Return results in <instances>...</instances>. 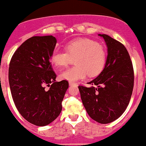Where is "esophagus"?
<instances>
[{"label":"esophagus","instance_id":"esophagus-1","mask_svg":"<svg viewBox=\"0 0 146 146\" xmlns=\"http://www.w3.org/2000/svg\"><path fill=\"white\" fill-rule=\"evenodd\" d=\"M69 84H70V86H76L77 85V84L74 83V82H69Z\"/></svg>","mask_w":146,"mask_h":146}]
</instances>
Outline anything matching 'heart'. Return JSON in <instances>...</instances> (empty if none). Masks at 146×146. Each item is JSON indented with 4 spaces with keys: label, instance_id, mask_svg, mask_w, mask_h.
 Wrapping results in <instances>:
<instances>
[{
    "label": "heart",
    "instance_id": "1",
    "mask_svg": "<svg viewBox=\"0 0 146 146\" xmlns=\"http://www.w3.org/2000/svg\"><path fill=\"white\" fill-rule=\"evenodd\" d=\"M64 51L55 50L50 60L56 67L68 65L74 60L76 66L64 70L60 74L63 80L76 82L83 79L87 74L90 76L99 74L106 62V52L102 45L88 38H78L69 41L64 46Z\"/></svg>",
    "mask_w": 146,
    "mask_h": 146
}]
</instances>
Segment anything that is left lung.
<instances>
[{
    "label": "left lung",
    "mask_w": 146,
    "mask_h": 146,
    "mask_svg": "<svg viewBox=\"0 0 146 146\" xmlns=\"http://www.w3.org/2000/svg\"><path fill=\"white\" fill-rule=\"evenodd\" d=\"M98 36L104 38L108 48L105 67L88 82L91 86H79V89L90 117L100 124H108L127 109L133 91L134 74L125 46L106 34Z\"/></svg>",
    "instance_id": "left-lung-1"
}]
</instances>
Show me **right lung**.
<instances>
[{
    "label": "right lung",
    "instance_id": "right-lung-1",
    "mask_svg": "<svg viewBox=\"0 0 146 146\" xmlns=\"http://www.w3.org/2000/svg\"><path fill=\"white\" fill-rule=\"evenodd\" d=\"M56 43L52 36L31 37L15 52L9 66V84L16 108L27 121L39 127L59 116L69 87L67 81L55 82L50 58Z\"/></svg>",
    "mask_w": 146,
    "mask_h": 146
}]
</instances>
